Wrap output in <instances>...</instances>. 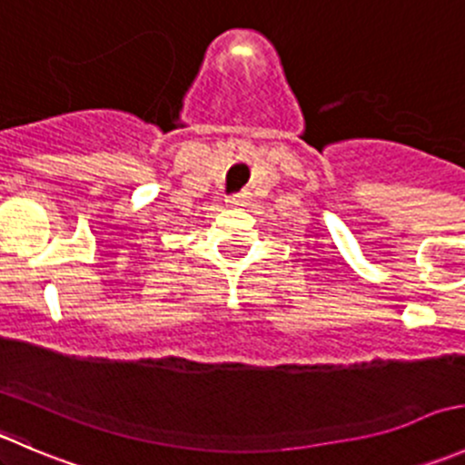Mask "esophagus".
<instances>
[{
  "mask_svg": "<svg viewBox=\"0 0 465 465\" xmlns=\"http://www.w3.org/2000/svg\"><path fill=\"white\" fill-rule=\"evenodd\" d=\"M245 198H247V195H245V193H238V195H232V198H229V200H227V204H229V206H242V204H245Z\"/></svg>",
  "mask_w": 465,
  "mask_h": 465,
  "instance_id": "1",
  "label": "esophagus"
}]
</instances>
